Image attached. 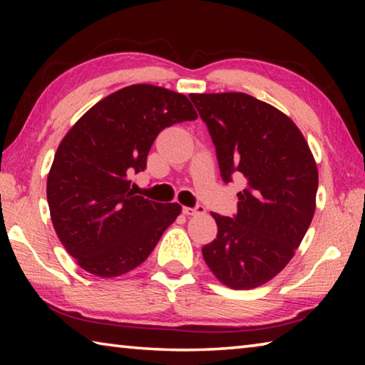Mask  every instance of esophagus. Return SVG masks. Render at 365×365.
Returning <instances> with one entry per match:
<instances>
[{
    "label": "esophagus",
    "instance_id": "esophagus-1",
    "mask_svg": "<svg viewBox=\"0 0 365 365\" xmlns=\"http://www.w3.org/2000/svg\"><path fill=\"white\" fill-rule=\"evenodd\" d=\"M182 211H183L185 215H197V214H205L206 209L197 205V206H195V207H183Z\"/></svg>",
    "mask_w": 365,
    "mask_h": 365
}]
</instances>
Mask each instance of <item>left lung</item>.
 I'll return each mask as SVG.
<instances>
[{
	"label": "left lung",
	"instance_id": "left-lung-1",
	"mask_svg": "<svg viewBox=\"0 0 365 365\" xmlns=\"http://www.w3.org/2000/svg\"><path fill=\"white\" fill-rule=\"evenodd\" d=\"M220 177L245 178L233 217L212 212L217 238L202 246L212 274L233 289L274 279L292 261L316 212L319 172L299 128L270 104L246 93H193Z\"/></svg>",
	"mask_w": 365,
	"mask_h": 365
}]
</instances>
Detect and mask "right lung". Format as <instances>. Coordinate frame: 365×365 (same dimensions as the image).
I'll return each instance as SVG.
<instances>
[{"mask_svg":"<svg viewBox=\"0 0 365 365\" xmlns=\"http://www.w3.org/2000/svg\"><path fill=\"white\" fill-rule=\"evenodd\" d=\"M196 117L185 95L140 83L96 103L67 132L46 197L61 243L83 270L110 279L151 255L182 206L135 195L130 177L146 169L160 130Z\"/></svg>","mask_w":365,"mask_h":365,"instance_id":"add662e5","label":"right lung"}]
</instances>
